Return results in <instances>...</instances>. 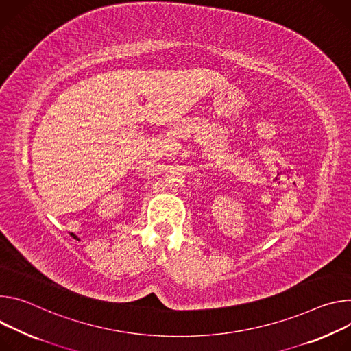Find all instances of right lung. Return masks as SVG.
<instances>
[{"mask_svg":"<svg viewBox=\"0 0 351 351\" xmlns=\"http://www.w3.org/2000/svg\"><path fill=\"white\" fill-rule=\"evenodd\" d=\"M71 236H72V237H73V239H76V236H75V234H73V232H71Z\"/></svg>","mask_w":351,"mask_h":351,"instance_id":"right-lung-1","label":"right lung"}]
</instances>
